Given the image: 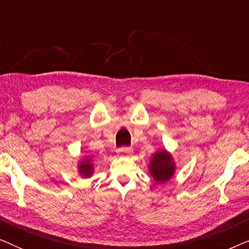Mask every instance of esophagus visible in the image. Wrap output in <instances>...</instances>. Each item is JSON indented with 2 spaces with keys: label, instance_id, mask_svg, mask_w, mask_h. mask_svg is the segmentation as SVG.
<instances>
[{
  "label": "esophagus",
  "instance_id": "1",
  "mask_svg": "<svg viewBox=\"0 0 249 249\" xmlns=\"http://www.w3.org/2000/svg\"><path fill=\"white\" fill-rule=\"evenodd\" d=\"M131 152H132V149L129 147H124V148L118 149V154L120 156H127L129 154H131Z\"/></svg>",
  "mask_w": 249,
  "mask_h": 249
}]
</instances>
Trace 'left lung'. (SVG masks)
<instances>
[{"instance_id":"left-lung-1","label":"left lung","mask_w":249,"mask_h":249,"mask_svg":"<svg viewBox=\"0 0 249 249\" xmlns=\"http://www.w3.org/2000/svg\"><path fill=\"white\" fill-rule=\"evenodd\" d=\"M147 168L154 182L165 183L173 178L177 165L171 153L162 148L151 156Z\"/></svg>"}]
</instances>
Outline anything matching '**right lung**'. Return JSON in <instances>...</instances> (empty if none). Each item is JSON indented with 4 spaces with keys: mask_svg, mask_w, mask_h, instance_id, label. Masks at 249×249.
Here are the masks:
<instances>
[{
    "mask_svg": "<svg viewBox=\"0 0 249 249\" xmlns=\"http://www.w3.org/2000/svg\"><path fill=\"white\" fill-rule=\"evenodd\" d=\"M77 172L81 178L87 179L90 178L94 175L95 168H94V160L91 156L86 155L85 158H81L77 163Z\"/></svg>",
    "mask_w": 249,
    "mask_h": 249,
    "instance_id": "obj_1",
    "label": "right lung"
}]
</instances>
